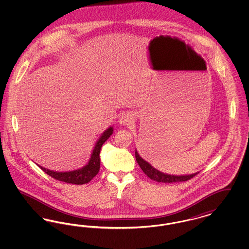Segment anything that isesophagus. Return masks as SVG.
<instances>
[{
	"instance_id": "1",
	"label": "esophagus",
	"mask_w": 249,
	"mask_h": 249,
	"mask_svg": "<svg viewBox=\"0 0 249 249\" xmlns=\"http://www.w3.org/2000/svg\"><path fill=\"white\" fill-rule=\"evenodd\" d=\"M132 121H133V115L130 112H126L122 114L119 120V124L121 125H130Z\"/></svg>"
}]
</instances>
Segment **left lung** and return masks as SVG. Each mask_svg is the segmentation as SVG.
<instances>
[{
    "label": "left lung",
    "instance_id": "left-lung-1",
    "mask_svg": "<svg viewBox=\"0 0 249 249\" xmlns=\"http://www.w3.org/2000/svg\"><path fill=\"white\" fill-rule=\"evenodd\" d=\"M135 158H136L137 163L141 167L142 172L150 179L157 181V182H162V183L184 182V181L190 180V178H192L193 177H195L197 174H199V172H198V173H194L191 175H182V176L168 175V174H164V173L155 169L153 166L140 157V155L137 152L136 149H135Z\"/></svg>",
    "mask_w": 249,
    "mask_h": 249
}]
</instances>
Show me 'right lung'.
Returning a JSON list of instances; mask_svg holds the SVG:
<instances>
[{
  "label": "right lung",
  "instance_id": "1",
  "mask_svg": "<svg viewBox=\"0 0 249 249\" xmlns=\"http://www.w3.org/2000/svg\"><path fill=\"white\" fill-rule=\"evenodd\" d=\"M113 131H114L113 127L110 126L108 129L102 133V135L100 136V138L95 143L89 161L82 168L69 171V172H58V171H53V170L44 168L38 164L37 165L39 166L46 174H48V176L55 178L56 180L62 181L65 183L74 184V185L87 184L98 174V172L100 170V164H101L100 151H101L102 145L112 135Z\"/></svg>",
  "mask_w": 249,
  "mask_h": 249
}]
</instances>
